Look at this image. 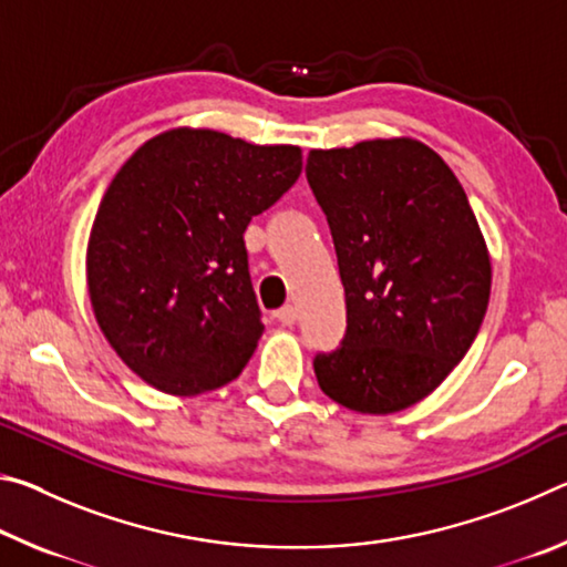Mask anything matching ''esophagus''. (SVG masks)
Segmentation results:
<instances>
[{
    "label": "esophagus",
    "instance_id": "1",
    "mask_svg": "<svg viewBox=\"0 0 567 567\" xmlns=\"http://www.w3.org/2000/svg\"><path fill=\"white\" fill-rule=\"evenodd\" d=\"M277 320H280L285 328H292V324L297 322V307L295 305H285L277 310Z\"/></svg>",
    "mask_w": 567,
    "mask_h": 567
}]
</instances>
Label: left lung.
Segmentation results:
<instances>
[{
    "label": "left lung",
    "instance_id": "obj_1",
    "mask_svg": "<svg viewBox=\"0 0 567 567\" xmlns=\"http://www.w3.org/2000/svg\"><path fill=\"white\" fill-rule=\"evenodd\" d=\"M348 300L342 348L315 358L320 390L360 415L427 398L465 358L493 265L455 172L412 137L310 150Z\"/></svg>",
    "mask_w": 567,
    "mask_h": 567
}]
</instances>
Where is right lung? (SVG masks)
Listing matches in <instances>:
<instances>
[{
	"instance_id": "add662e5",
	"label": "right lung",
	"mask_w": 567,
	"mask_h": 567,
	"mask_svg": "<svg viewBox=\"0 0 567 567\" xmlns=\"http://www.w3.org/2000/svg\"><path fill=\"white\" fill-rule=\"evenodd\" d=\"M300 172L297 145L172 127L112 177L90 229L87 290L140 380L189 398L243 372L265 330L243 235Z\"/></svg>"
}]
</instances>
